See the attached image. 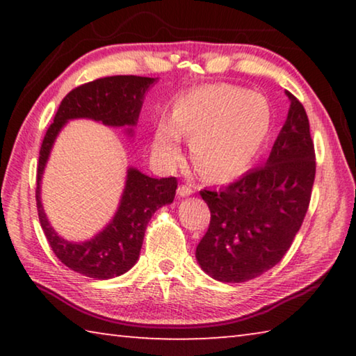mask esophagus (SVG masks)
Masks as SVG:
<instances>
[{"label":"esophagus","instance_id":"esophagus-1","mask_svg":"<svg viewBox=\"0 0 356 356\" xmlns=\"http://www.w3.org/2000/svg\"><path fill=\"white\" fill-rule=\"evenodd\" d=\"M193 193H195V190L190 188V186H186V185H180L179 188H177V195H179L180 197H186V196L193 195Z\"/></svg>","mask_w":356,"mask_h":356}]
</instances>
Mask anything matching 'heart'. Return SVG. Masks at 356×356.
Instances as JSON below:
<instances>
[{"instance_id":"b5f03b06","label":"heart","mask_w":356,"mask_h":356,"mask_svg":"<svg viewBox=\"0 0 356 356\" xmlns=\"http://www.w3.org/2000/svg\"><path fill=\"white\" fill-rule=\"evenodd\" d=\"M272 111L264 95L231 84H209L182 95L171 119L156 125L152 152L166 166L182 155L180 136L190 138L193 163L209 179L242 172L267 140Z\"/></svg>"}]
</instances>
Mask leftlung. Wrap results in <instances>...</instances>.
Instances as JSON below:
<instances>
[{
	"label": "left lung",
	"instance_id": "8db88e82",
	"mask_svg": "<svg viewBox=\"0 0 356 356\" xmlns=\"http://www.w3.org/2000/svg\"><path fill=\"white\" fill-rule=\"evenodd\" d=\"M287 119L261 170L220 190L201 191L210 225L196 261L213 280L245 282L278 264L308 212L316 154L303 105L286 92Z\"/></svg>",
	"mask_w": 356,
	"mask_h": 356
}]
</instances>
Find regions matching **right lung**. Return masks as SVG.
I'll return each instance as SVG.
<instances>
[{
  "label": "right lung",
  "mask_w": 356,
  "mask_h": 356,
  "mask_svg": "<svg viewBox=\"0 0 356 356\" xmlns=\"http://www.w3.org/2000/svg\"><path fill=\"white\" fill-rule=\"evenodd\" d=\"M156 78L116 75L81 84L63 99L53 124L48 127L39 152L35 201L40 226L53 252L65 267L95 280H110L134 267L143 246L144 232L152 215L171 204L176 196V177L155 179L129 168L119 206L111 221L84 242H70L53 229L40 200V182L53 144L72 119H91L108 127H124L134 136L146 92Z\"/></svg>",
  "instance_id": "obj_1"
}]
</instances>
